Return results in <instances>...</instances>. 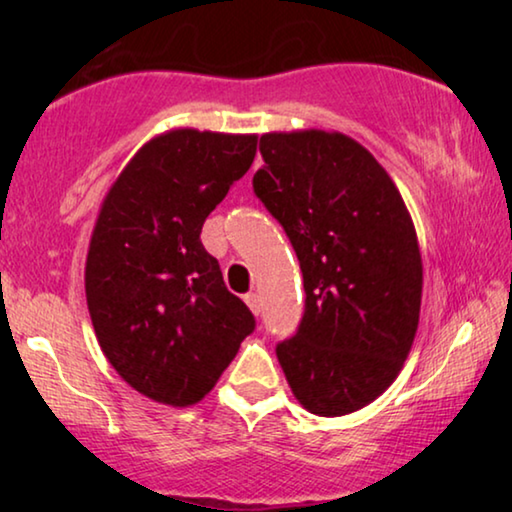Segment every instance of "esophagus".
Returning a JSON list of instances; mask_svg holds the SVG:
<instances>
[{
  "label": "esophagus",
  "mask_w": 512,
  "mask_h": 512,
  "mask_svg": "<svg viewBox=\"0 0 512 512\" xmlns=\"http://www.w3.org/2000/svg\"><path fill=\"white\" fill-rule=\"evenodd\" d=\"M244 303L249 305V310L254 312L256 317H258V314H261V298H258L256 293H247V296H244Z\"/></svg>",
  "instance_id": "esophagus-1"
}]
</instances>
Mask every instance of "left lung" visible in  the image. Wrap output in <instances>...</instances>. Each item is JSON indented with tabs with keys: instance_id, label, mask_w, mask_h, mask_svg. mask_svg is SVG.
<instances>
[{
	"instance_id": "obj_1",
	"label": "left lung",
	"mask_w": 512,
	"mask_h": 512,
	"mask_svg": "<svg viewBox=\"0 0 512 512\" xmlns=\"http://www.w3.org/2000/svg\"><path fill=\"white\" fill-rule=\"evenodd\" d=\"M261 153L254 191L289 235L305 284L279 366L312 415H349L391 387L415 342V223L387 170L342 132H265Z\"/></svg>"
}]
</instances>
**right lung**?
<instances>
[{
  "label": "right lung",
  "mask_w": 512,
  "mask_h": 512,
  "mask_svg": "<svg viewBox=\"0 0 512 512\" xmlns=\"http://www.w3.org/2000/svg\"><path fill=\"white\" fill-rule=\"evenodd\" d=\"M256 135L174 128L149 139L104 195L86 256V300L104 356L151 401L205 398L254 331L200 242L249 170Z\"/></svg>",
  "instance_id": "1"
}]
</instances>
